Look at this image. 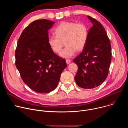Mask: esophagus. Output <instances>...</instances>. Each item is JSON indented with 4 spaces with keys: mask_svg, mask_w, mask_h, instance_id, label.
Instances as JSON below:
<instances>
[{
    "mask_svg": "<svg viewBox=\"0 0 128 128\" xmlns=\"http://www.w3.org/2000/svg\"><path fill=\"white\" fill-rule=\"evenodd\" d=\"M66 63L67 64H69L71 62V60L70 59H66Z\"/></svg>",
    "mask_w": 128,
    "mask_h": 128,
    "instance_id": "esophagus-1",
    "label": "esophagus"
}]
</instances>
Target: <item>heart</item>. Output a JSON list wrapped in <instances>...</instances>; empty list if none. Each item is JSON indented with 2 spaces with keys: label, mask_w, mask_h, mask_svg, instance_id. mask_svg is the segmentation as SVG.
<instances>
[{
  "label": "heart",
  "mask_w": 128,
  "mask_h": 128,
  "mask_svg": "<svg viewBox=\"0 0 128 128\" xmlns=\"http://www.w3.org/2000/svg\"><path fill=\"white\" fill-rule=\"evenodd\" d=\"M54 34L48 37V44L50 48L59 53L62 47V42L65 40L66 46L60 52L61 57L69 58L74 55L77 50L84 48L88 38V30L83 23L64 21L54 29Z\"/></svg>",
  "instance_id": "1"
}]
</instances>
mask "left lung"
<instances>
[{
	"label": "left lung",
	"instance_id": "left-lung-1",
	"mask_svg": "<svg viewBox=\"0 0 128 128\" xmlns=\"http://www.w3.org/2000/svg\"><path fill=\"white\" fill-rule=\"evenodd\" d=\"M93 23L88 31L86 44L82 52L74 62L78 66L74 79L80 88H93L101 84L106 78L112 61L110 40L102 25L88 16Z\"/></svg>",
	"mask_w": 128,
	"mask_h": 128
}]
</instances>
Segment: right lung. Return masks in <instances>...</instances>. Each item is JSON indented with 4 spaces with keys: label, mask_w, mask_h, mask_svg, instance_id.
<instances>
[{
    "label": "right lung",
    "mask_w": 128,
    "mask_h": 128,
    "mask_svg": "<svg viewBox=\"0 0 128 128\" xmlns=\"http://www.w3.org/2000/svg\"><path fill=\"white\" fill-rule=\"evenodd\" d=\"M54 23L46 19L30 23L21 34L15 52L16 66L23 81L38 93L55 89L67 67L65 60L54 53L48 44V30Z\"/></svg>",
    "instance_id": "obj_1"
}]
</instances>
